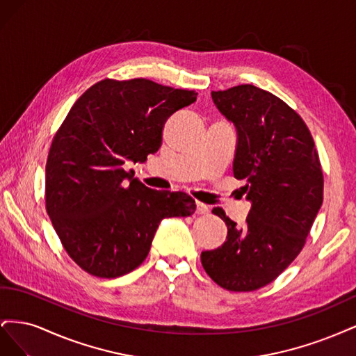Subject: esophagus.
I'll list each match as a JSON object with an SVG mask.
<instances>
[{"label": "esophagus", "instance_id": "obj_1", "mask_svg": "<svg viewBox=\"0 0 356 356\" xmlns=\"http://www.w3.org/2000/svg\"><path fill=\"white\" fill-rule=\"evenodd\" d=\"M196 212H197L199 215L208 213V212H209L208 204H204V203H202V202H197V203H196Z\"/></svg>", "mask_w": 356, "mask_h": 356}]
</instances>
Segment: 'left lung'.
Listing matches in <instances>:
<instances>
[{"instance_id": "left-lung-1", "label": "left lung", "mask_w": 356, "mask_h": 356, "mask_svg": "<svg viewBox=\"0 0 356 356\" xmlns=\"http://www.w3.org/2000/svg\"><path fill=\"white\" fill-rule=\"evenodd\" d=\"M211 95L238 129L233 174L245 181L252 207L242 229L213 208L227 239L200 260L215 284L248 293L273 282L303 250L324 197V175L309 127L281 98L252 84Z\"/></svg>"}]
</instances>
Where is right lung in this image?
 Segmentation results:
<instances>
[{"label": "right lung", "mask_w": 356, "mask_h": 356, "mask_svg": "<svg viewBox=\"0 0 356 356\" xmlns=\"http://www.w3.org/2000/svg\"><path fill=\"white\" fill-rule=\"evenodd\" d=\"M196 98L147 79H105L72 105L49 149L44 199L62 246L84 272L110 279L135 270L161 220L195 212L191 196L148 188L123 165L156 153L168 118Z\"/></svg>", "instance_id": "right-lung-1"}]
</instances>
